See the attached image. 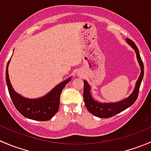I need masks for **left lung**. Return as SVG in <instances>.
<instances>
[{
	"label": "left lung",
	"instance_id": "obj_1",
	"mask_svg": "<svg viewBox=\"0 0 151 151\" xmlns=\"http://www.w3.org/2000/svg\"><path fill=\"white\" fill-rule=\"evenodd\" d=\"M127 43L131 45V47L135 50L137 54V60L139 63L140 68H141V73L137 81L136 87L134 88L133 93L126 99L118 102L114 103H100V102H96L90 93V86L88 83L84 80V90H83V99H84L85 105L88 111L94 116L99 118H108L116 115L119 113L122 112L124 110L127 109L130 106L133 105L137 100L139 91V88L141 86L142 80L144 77V64L140 57L139 49L137 45L134 43L133 40L131 39H126Z\"/></svg>",
	"mask_w": 151,
	"mask_h": 151
}]
</instances>
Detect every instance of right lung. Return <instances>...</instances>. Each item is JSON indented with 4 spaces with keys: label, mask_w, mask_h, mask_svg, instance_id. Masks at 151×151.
Returning <instances> with one entry per match:
<instances>
[{
    "label": "right lung",
    "mask_w": 151,
    "mask_h": 151,
    "mask_svg": "<svg viewBox=\"0 0 151 151\" xmlns=\"http://www.w3.org/2000/svg\"><path fill=\"white\" fill-rule=\"evenodd\" d=\"M6 65V81L9 93L14 107L23 116L37 121H47L52 119L58 111L60 107V99L63 88L71 80V78L62 82L54 88L48 94L39 99H26L16 93L12 86L8 74V66Z\"/></svg>",
    "instance_id": "obj_1"
}]
</instances>
